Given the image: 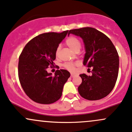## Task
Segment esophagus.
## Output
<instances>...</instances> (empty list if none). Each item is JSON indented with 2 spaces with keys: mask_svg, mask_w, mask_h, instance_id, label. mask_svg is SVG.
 I'll return each instance as SVG.
<instances>
[{
  "mask_svg": "<svg viewBox=\"0 0 132 132\" xmlns=\"http://www.w3.org/2000/svg\"><path fill=\"white\" fill-rule=\"evenodd\" d=\"M75 76H76V75H75V74H71V78L75 77Z\"/></svg>",
  "mask_w": 132,
  "mask_h": 132,
  "instance_id": "34e87169",
  "label": "esophagus"
}]
</instances>
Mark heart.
<instances>
[{
    "instance_id": "1",
    "label": "heart",
    "mask_w": 132,
    "mask_h": 132,
    "mask_svg": "<svg viewBox=\"0 0 132 132\" xmlns=\"http://www.w3.org/2000/svg\"><path fill=\"white\" fill-rule=\"evenodd\" d=\"M66 44L72 51H75V52L77 51H80V48H81V42H80V40L77 38V37H68L66 39ZM59 51H60V47H58L56 49V52H55L56 56L59 55ZM75 64L72 63V62H68V63H66L64 65V66L67 70L70 71H73L75 68Z\"/></svg>"
}]
</instances>
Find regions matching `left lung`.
I'll list each match as a JSON object with an SVG mask.
<instances>
[{
    "mask_svg": "<svg viewBox=\"0 0 132 132\" xmlns=\"http://www.w3.org/2000/svg\"><path fill=\"white\" fill-rule=\"evenodd\" d=\"M80 37L85 54L83 64L92 68V75H80L82 82L78 88L84 99L96 101L106 97L114 87L119 70V56L114 45L108 37L91 27L74 29L70 34Z\"/></svg>",
    "mask_w": 132,
    "mask_h": 132,
    "instance_id": "obj_1",
    "label": "left lung"
}]
</instances>
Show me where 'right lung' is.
<instances>
[{"mask_svg":"<svg viewBox=\"0 0 132 132\" xmlns=\"http://www.w3.org/2000/svg\"><path fill=\"white\" fill-rule=\"evenodd\" d=\"M68 32L39 35L26 44L19 56L20 84L26 95L37 103L48 104L58 101L70 77L67 70H57L54 76L47 71L48 66L54 65L56 49Z\"/></svg>","mask_w":132,"mask_h":132,"instance_id":"1","label":"right lung"}]
</instances>
